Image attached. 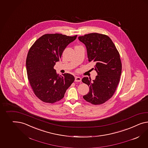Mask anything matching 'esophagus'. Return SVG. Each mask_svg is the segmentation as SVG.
I'll return each mask as SVG.
<instances>
[{"label": "esophagus", "mask_w": 148, "mask_h": 148, "mask_svg": "<svg viewBox=\"0 0 148 148\" xmlns=\"http://www.w3.org/2000/svg\"><path fill=\"white\" fill-rule=\"evenodd\" d=\"M75 82H80L82 81V78L79 77H75Z\"/></svg>", "instance_id": "34e87169"}]
</instances>
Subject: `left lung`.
<instances>
[{"label":"left lung","instance_id":"obj_1","mask_svg":"<svg viewBox=\"0 0 148 148\" xmlns=\"http://www.w3.org/2000/svg\"><path fill=\"white\" fill-rule=\"evenodd\" d=\"M78 39L86 46L88 61L96 63L95 70L98 74L93 82L87 77L82 79L83 83L90 87L83 98L93 105H101L112 97L120 82V53L112 40L105 34L90 33Z\"/></svg>","mask_w":148,"mask_h":148}]
</instances>
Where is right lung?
Masks as SVG:
<instances>
[{
	"label": "right lung",
	"instance_id": "right-lung-1",
	"mask_svg": "<svg viewBox=\"0 0 148 148\" xmlns=\"http://www.w3.org/2000/svg\"><path fill=\"white\" fill-rule=\"evenodd\" d=\"M77 35L45 34L30 47L26 58L27 73L35 95L43 102L53 103L63 98L75 80L69 73L60 76L53 69L65 48Z\"/></svg>",
	"mask_w": 148,
	"mask_h": 148
}]
</instances>
